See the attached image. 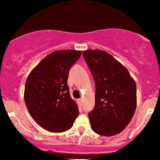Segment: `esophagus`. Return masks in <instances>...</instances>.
Segmentation results:
<instances>
[{
	"mask_svg": "<svg viewBox=\"0 0 160 160\" xmlns=\"http://www.w3.org/2000/svg\"><path fill=\"white\" fill-rule=\"evenodd\" d=\"M77 102H78V103L80 104V105L83 104V100H82V99H78V100H77Z\"/></svg>",
	"mask_w": 160,
	"mask_h": 160,
	"instance_id": "esophagus-1",
	"label": "esophagus"
}]
</instances>
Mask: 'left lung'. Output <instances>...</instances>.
<instances>
[{
	"label": "left lung",
	"mask_w": 160,
	"mask_h": 160,
	"mask_svg": "<svg viewBox=\"0 0 160 160\" xmlns=\"http://www.w3.org/2000/svg\"><path fill=\"white\" fill-rule=\"evenodd\" d=\"M96 86L95 107L88 113L96 133L112 137L126 128L137 107V86L127 69L110 53L83 52Z\"/></svg>",
	"instance_id": "obj_1"
}]
</instances>
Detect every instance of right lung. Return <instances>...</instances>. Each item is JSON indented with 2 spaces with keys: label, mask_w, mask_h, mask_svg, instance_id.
<instances>
[{
  "label": "right lung",
  "mask_w": 160,
  "mask_h": 160,
  "mask_svg": "<svg viewBox=\"0 0 160 160\" xmlns=\"http://www.w3.org/2000/svg\"><path fill=\"white\" fill-rule=\"evenodd\" d=\"M73 50H58L43 58L27 79L24 101L33 119L50 132L73 127L79 110L67 85L69 71L81 55Z\"/></svg>",
  "instance_id": "right-lung-1"
}]
</instances>
